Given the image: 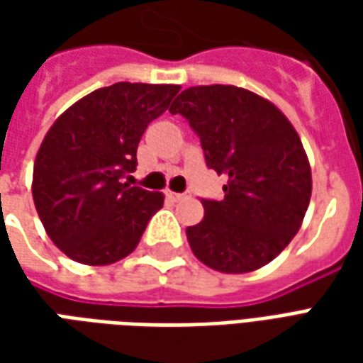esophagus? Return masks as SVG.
Masks as SVG:
<instances>
[{"mask_svg":"<svg viewBox=\"0 0 363 363\" xmlns=\"http://www.w3.org/2000/svg\"><path fill=\"white\" fill-rule=\"evenodd\" d=\"M165 196L169 198L171 202H179V200H182V198H186V194H184V192H171V190H169Z\"/></svg>","mask_w":363,"mask_h":363,"instance_id":"34e87169","label":"esophagus"}]
</instances>
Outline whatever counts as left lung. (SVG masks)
I'll return each mask as SVG.
<instances>
[{"label": "left lung", "mask_w": 363, "mask_h": 363, "mask_svg": "<svg viewBox=\"0 0 363 363\" xmlns=\"http://www.w3.org/2000/svg\"><path fill=\"white\" fill-rule=\"evenodd\" d=\"M200 138L206 167L228 177L223 198H202L204 220L186 228L206 267L252 272L294 239L311 198L299 135L267 99L233 85L184 89L169 108Z\"/></svg>", "instance_id": "obj_1"}]
</instances>
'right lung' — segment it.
Instances as JSON below:
<instances>
[{"label": "right lung", "mask_w": 363, "mask_h": 363, "mask_svg": "<svg viewBox=\"0 0 363 363\" xmlns=\"http://www.w3.org/2000/svg\"><path fill=\"white\" fill-rule=\"evenodd\" d=\"M179 85L114 83L83 96L36 153L33 198L46 233L72 260L101 267L134 251L161 192L130 186L138 143Z\"/></svg>", "instance_id": "right-lung-1"}]
</instances>
